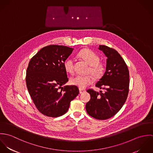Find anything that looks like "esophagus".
<instances>
[{"mask_svg":"<svg viewBox=\"0 0 153 153\" xmlns=\"http://www.w3.org/2000/svg\"><path fill=\"white\" fill-rule=\"evenodd\" d=\"M79 93H80V94H82V93L85 92V89H80V88H79Z\"/></svg>","mask_w":153,"mask_h":153,"instance_id":"34e87169","label":"esophagus"}]
</instances>
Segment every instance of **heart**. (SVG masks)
Masks as SVG:
<instances>
[{
  "instance_id": "heart-1",
  "label": "heart",
  "mask_w": 153,
  "mask_h": 153,
  "mask_svg": "<svg viewBox=\"0 0 153 153\" xmlns=\"http://www.w3.org/2000/svg\"><path fill=\"white\" fill-rule=\"evenodd\" d=\"M78 56L90 65L88 71V74H91L97 79H100L104 75L105 66L102 63L100 62V56L95 52L89 49H84L79 52ZM63 65L66 72L71 74H74V61L72 58L65 59ZM92 76L76 75L70 79V83L80 89L85 88L93 83L94 79Z\"/></svg>"
}]
</instances>
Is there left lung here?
<instances>
[{"label":"left lung","instance_id":"1","mask_svg":"<svg viewBox=\"0 0 153 153\" xmlns=\"http://www.w3.org/2000/svg\"><path fill=\"white\" fill-rule=\"evenodd\" d=\"M107 57L106 71L95 86L98 92L88 89L91 99L86 104L88 114L97 120H107L115 115L124 105L129 92V71L124 60L113 48L100 45Z\"/></svg>","mask_w":153,"mask_h":153}]
</instances>
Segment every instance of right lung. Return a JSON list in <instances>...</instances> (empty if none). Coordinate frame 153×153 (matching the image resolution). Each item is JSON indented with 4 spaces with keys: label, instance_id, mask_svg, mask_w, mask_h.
Returning a JSON list of instances; mask_svg holds the SVG:
<instances>
[{
    "label": "right lung",
    "instance_id": "right-lung-1",
    "mask_svg": "<svg viewBox=\"0 0 153 153\" xmlns=\"http://www.w3.org/2000/svg\"><path fill=\"white\" fill-rule=\"evenodd\" d=\"M73 48L51 45L42 48L30 60L26 83L29 94L38 110L44 115L58 117L68 111L71 101L79 94L68 81L64 62Z\"/></svg>",
    "mask_w": 153,
    "mask_h": 153
}]
</instances>
